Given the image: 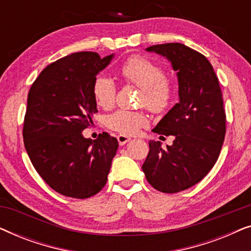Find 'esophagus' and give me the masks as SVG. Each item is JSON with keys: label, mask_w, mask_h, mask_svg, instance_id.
I'll use <instances>...</instances> for the list:
<instances>
[{"label": "esophagus", "mask_w": 251, "mask_h": 251, "mask_svg": "<svg viewBox=\"0 0 251 251\" xmlns=\"http://www.w3.org/2000/svg\"><path fill=\"white\" fill-rule=\"evenodd\" d=\"M118 140H119V144L120 145H125V144H126L128 142H130V140H131V138H130V137H128V136H126V135H119L118 136Z\"/></svg>", "instance_id": "34e87169"}]
</instances>
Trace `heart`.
Masks as SVG:
<instances>
[{"instance_id": "heart-1", "label": "heart", "mask_w": 251, "mask_h": 251, "mask_svg": "<svg viewBox=\"0 0 251 251\" xmlns=\"http://www.w3.org/2000/svg\"><path fill=\"white\" fill-rule=\"evenodd\" d=\"M120 75L126 82L143 89L140 98L154 113H163L173 104L175 88L164 78V72L159 65L145 57H130L120 68ZM95 100L101 108L113 107L116 98V85L105 75H98L92 87ZM107 126L123 135H136L149 125V116L142 111L120 109L107 118Z\"/></svg>"}]
</instances>
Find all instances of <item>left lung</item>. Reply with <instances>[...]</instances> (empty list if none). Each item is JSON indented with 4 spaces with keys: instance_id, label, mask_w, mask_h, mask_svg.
Returning a JSON list of instances; mask_svg holds the SVG:
<instances>
[{
    "instance_id": "8db88e82",
    "label": "left lung",
    "mask_w": 251,
    "mask_h": 251,
    "mask_svg": "<svg viewBox=\"0 0 251 251\" xmlns=\"http://www.w3.org/2000/svg\"><path fill=\"white\" fill-rule=\"evenodd\" d=\"M146 51L171 63L179 101L153 129L161 137L174 136L173 145L162 149L161 142L150 140L142 168L155 190L177 193L203 179L221 153L226 130L221 85L207 58L184 44H156Z\"/></svg>"
}]
</instances>
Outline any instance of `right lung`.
I'll return each mask as SVG.
<instances>
[{"label":"right lung","mask_w":251,"mask_h":251,"mask_svg":"<svg viewBox=\"0 0 251 251\" xmlns=\"http://www.w3.org/2000/svg\"><path fill=\"white\" fill-rule=\"evenodd\" d=\"M113 58L72 53L44 68L28 92L25 149L43 180L65 197L90 198L107 181L118 139L102 132L91 140L82 131L98 112L95 78Z\"/></svg>","instance_id":"obj_1"}]
</instances>
